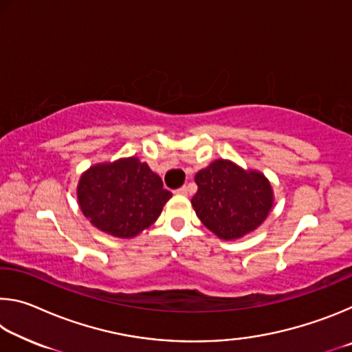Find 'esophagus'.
<instances>
[{
    "label": "esophagus",
    "instance_id": "1",
    "mask_svg": "<svg viewBox=\"0 0 352 352\" xmlns=\"http://www.w3.org/2000/svg\"><path fill=\"white\" fill-rule=\"evenodd\" d=\"M175 194H180V195H186V194H188V188H186V186H182V188H178V189L175 190Z\"/></svg>",
    "mask_w": 352,
    "mask_h": 352
}]
</instances>
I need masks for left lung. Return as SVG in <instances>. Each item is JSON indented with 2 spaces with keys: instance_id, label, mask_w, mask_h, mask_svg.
<instances>
[{
  "instance_id": "8db88e82",
  "label": "left lung",
  "mask_w": 352,
  "mask_h": 352,
  "mask_svg": "<svg viewBox=\"0 0 352 352\" xmlns=\"http://www.w3.org/2000/svg\"><path fill=\"white\" fill-rule=\"evenodd\" d=\"M197 192L190 200L208 230L223 241L252 233L273 206L270 182L258 170L242 169L230 160H216L195 174Z\"/></svg>"
}]
</instances>
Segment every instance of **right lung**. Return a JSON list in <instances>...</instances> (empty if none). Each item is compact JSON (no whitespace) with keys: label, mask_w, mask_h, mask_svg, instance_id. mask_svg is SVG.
<instances>
[{"label":"right lung","mask_w":352,"mask_h":352,"mask_svg":"<svg viewBox=\"0 0 352 352\" xmlns=\"http://www.w3.org/2000/svg\"><path fill=\"white\" fill-rule=\"evenodd\" d=\"M170 197L160 175L136 157L94 164L77 184L83 216L98 230L122 239L148 228Z\"/></svg>","instance_id":"add662e5"}]
</instances>
